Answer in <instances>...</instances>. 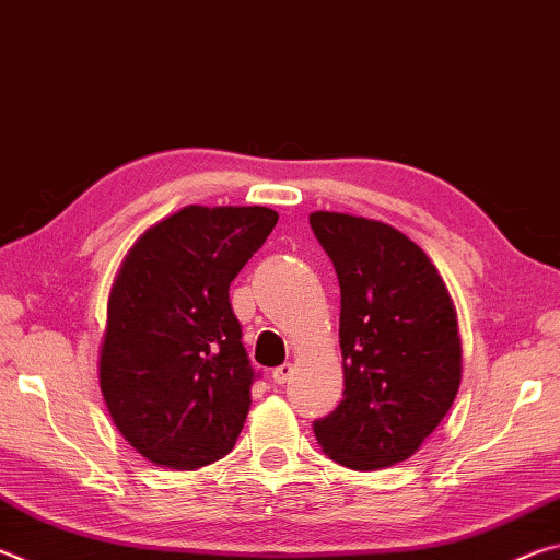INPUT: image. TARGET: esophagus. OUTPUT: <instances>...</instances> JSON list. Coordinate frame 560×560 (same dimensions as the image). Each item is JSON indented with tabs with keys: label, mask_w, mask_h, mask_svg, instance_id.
<instances>
[{
	"label": "esophagus",
	"mask_w": 560,
	"mask_h": 560,
	"mask_svg": "<svg viewBox=\"0 0 560 560\" xmlns=\"http://www.w3.org/2000/svg\"><path fill=\"white\" fill-rule=\"evenodd\" d=\"M291 373H293V365L291 363H283L279 368H273L271 377H273V383H277V385H283L291 377Z\"/></svg>",
	"instance_id": "34e87169"
}]
</instances>
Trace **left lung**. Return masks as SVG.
<instances>
[{
  "instance_id": "8db88e82",
  "label": "left lung",
  "mask_w": 560,
  "mask_h": 560,
  "mask_svg": "<svg viewBox=\"0 0 560 560\" xmlns=\"http://www.w3.org/2000/svg\"><path fill=\"white\" fill-rule=\"evenodd\" d=\"M308 222L338 273L346 385L336 410L314 422L316 440L343 467H393L457 397V308L428 254L395 226L340 212Z\"/></svg>"
}]
</instances>
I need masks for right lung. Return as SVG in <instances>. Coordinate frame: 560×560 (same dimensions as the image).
<instances>
[{"label": "right lung", "instance_id": "add662e5", "mask_svg": "<svg viewBox=\"0 0 560 560\" xmlns=\"http://www.w3.org/2000/svg\"><path fill=\"white\" fill-rule=\"evenodd\" d=\"M277 220L269 207L189 205L120 261L98 381L113 424L158 467L200 469L240 438L254 371L230 283Z\"/></svg>", "mask_w": 560, "mask_h": 560}]
</instances>
